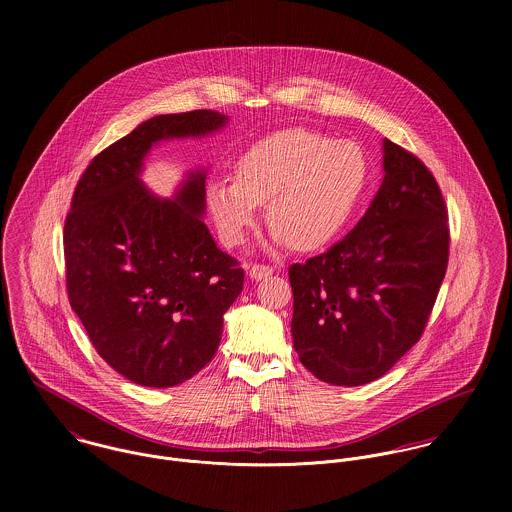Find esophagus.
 Returning a JSON list of instances; mask_svg holds the SVG:
<instances>
[{"label": "esophagus", "instance_id": "1", "mask_svg": "<svg viewBox=\"0 0 512 512\" xmlns=\"http://www.w3.org/2000/svg\"><path fill=\"white\" fill-rule=\"evenodd\" d=\"M274 274V268L270 266H264V264H254L250 268V278L252 280H264V278H270Z\"/></svg>", "mask_w": 512, "mask_h": 512}]
</instances>
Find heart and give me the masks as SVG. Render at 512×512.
<instances>
[{"mask_svg": "<svg viewBox=\"0 0 512 512\" xmlns=\"http://www.w3.org/2000/svg\"><path fill=\"white\" fill-rule=\"evenodd\" d=\"M366 183L368 159L355 142L292 128L248 147L234 165V181H209L207 205L230 246L244 240L266 205L276 242L315 250L347 226Z\"/></svg>", "mask_w": 512, "mask_h": 512, "instance_id": "b5f03b06", "label": "heart"}]
</instances>
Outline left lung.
Wrapping results in <instances>:
<instances>
[{
    "mask_svg": "<svg viewBox=\"0 0 512 512\" xmlns=\"http://www.w3.org/2000/svg\"><path fill=\"white\" fill-rule=\"evenodd\" d=\"M384 179L365 217L290 266L293 347L333 386L368 384L422 337L447 270V209L430 169L382 140Z\"/></svg>",
    "mask_w": 512,
    "mask_h": 512,
    "instance_id": "left-lung-1",
    "label": "left lung"
}]
</instances>
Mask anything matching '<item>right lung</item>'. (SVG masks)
I'll return each mask as SVG.
<instances>
[{"instance_id": "add662e5", "label": "right lung", "mask_w": 512, "mask_h": 512, "mask_svg": "<svg viewBox=\"0 0 512 512\" xmlns=\"http://www.w3.org/2000/svg\"><path fill=\"white\" fill-rule=\"evenodd\" d=\"M226 122L215 110L153 116L100 151L74 189L63 236L71 307L96 353L140 386H177L209 365L242 292L244 270L203 222L207 171H189L173 199L140 177L155 144Z\"/></svg>"}]
</instances>
